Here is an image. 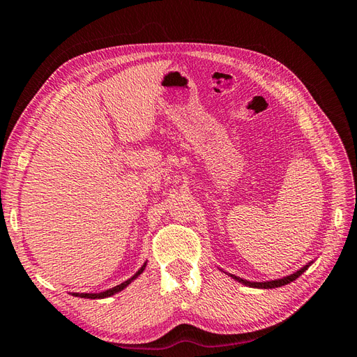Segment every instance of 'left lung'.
I'll use <instances>...</instances> for the list:
<instances>
[{
  "mask_svg": "<svg viewBox=\"0 0 357 357\" xmlns=\"http://www.w3.org/2000/svg\"><path fill=\"white\" fill-rule=\"evenodd\" d=\"M314 262V261H311V262H308L305 266H302L301 269H298L296 273H294V274H290V275H286V277H283V278H277V280H269V282H248V280H244V278H241V277H236V275H234V274H228L229 277H232L234 280H236V282L238 283H243L244 286H248V287H255V289H274V287H282V286H284V284H289V283H291L294 282V280H296L301 274H304L307 269H308V266ZM222 271V269H220ZM225 273V271H223Z\"/></svg>",
  "mask_w": 357,
  "mask_h": 357,
  "instance_id": "8db88e82",
  "label": "left lung"
}]
</instances>
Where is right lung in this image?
Here are the masks:
<instances>
[{"instance_id": "1", "label": "right lung", "mask_w": 357, "mask_h": 357, "mask_svg": "<svg viewBox=\"0 0 357 357\" xmlns=\"http://www.w3.org/2000/svg\"><path fill=\"white\" fill-rule=\"evenodd\" d=\"M146 265H147V262H144L143 264V266L138 269V271L131 277V278H128L126 282H123V283H121V284H117V286H114V287H112V289H107V290H104V291H100V294H74L73 291V296H79V298H86V299H102V298H109V296H112V295H116V294H119V291H122L125 287H128L129 284H131L134 280L142 274L144 269H146Z\"/></svg>"}]
</instances>
